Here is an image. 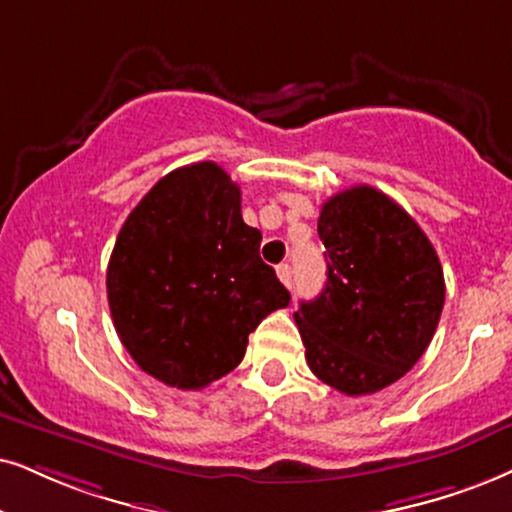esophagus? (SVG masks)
<instances>
[{"label": "esophagus", "instance_id": "esophagus-1", "mask_svg": "<svg viewBox=\"0 0 512 512\" xmlns=\"http://www.w3.org/2000/svg\"><path fill=\"white\" fill-rule=\"evenodd\" d=\"M276 276L281 278L283 286H290V283H293V269H290V264H278Z\"/></svg>", "mask_w": 512, "mask_h": 512}]
</instances>
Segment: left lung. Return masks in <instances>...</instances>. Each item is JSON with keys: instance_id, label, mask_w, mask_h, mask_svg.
<instances>
[{"instance_id": "left-lung-1", "label": "left lung", "mask_w": 512, "mask_h": 512, "mask_svg": "<svg viewBox=\"0 0 512 512\" xmlns=\"http://www.w3.org/2000/svg\"><path fill=\"white\" fill-rule=\"evenodd\" d=\"M326 288L295 323L316 378L349 397L397 383L423 357L444 307V271L430 238L373 186L321 208Z\"/></svg>"}]
</instances>
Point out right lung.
I'll use <instances>...</instances> for the list:
<instances>
[{"instance_id": "right-lung-1", "label": "right lung", "mask_w": 512, "mask_h": 512, "mask_svg": "<svg viewBox=\"0 0 512 512\" xmlns=\"http://www.w3.org/2000/svg\"><path fill=\"white\" fill-rule=\"evenodd\" d=\"M260 241L241 189L210 160L165 174L139 200L106 271L115 331L139 368L203 390L241 364L248 335L290 302Z\"/></svg>"}]
</instances>
